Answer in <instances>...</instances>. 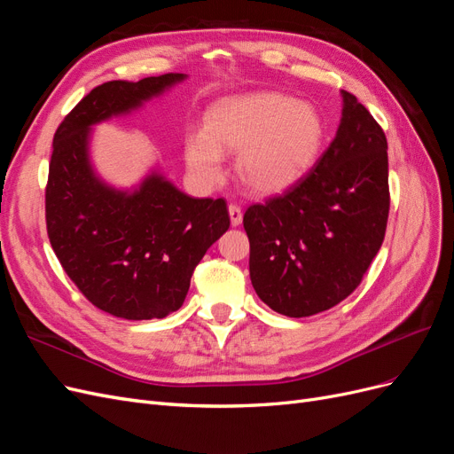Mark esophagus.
<instances>
[{"label":"esophagus","mask_w":454,"mask_h":454,"mask_svg":"<svg viewBox=\"0 0 454 454\" xmlns=\"http://www.w3.org/2000/svg\"><path fill=\"white\" fill-rule=\"evenodd\" d=\"M229 215H231V225L237 227L242 223V208L239 204H229Z\"/></svg>","instance_id":"esophagus-1"}]
</instances>
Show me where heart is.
Here are the masks:
<instances>
[{
	"label": "heart",
	"mask_w": 454,
	"mask_h": 454,
	"mask_svg": "<svg viewBox=\"0 0 454 454\" xmlns=\"http://www.w3.org/2000/svg\"><path fill=\"white\" fill-rule=\"evenodd\" d=\"M324 125L316 109L278 92H254L217 102L206 132L187 138L189 168L204 182L222 176V153L239 155L246 189L277 195L295 185L318 159Z\"/></svg>",
	"instance_id": "b5f03b06"
}]
</instances>
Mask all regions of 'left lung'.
Returning <instances> with one entry per match:
<instances>
[{
	"mask_svg": "<svg viewBox=\"0 0 454 454\" xmlns=\"http://www.w3.org/2000/svg\"><path fill=\"white\" fill-rule=\"evenodd\" d=\"M337 136L314 168L244 214L259 299L290 318L318 314L360 286L388 223V144L356 96L342 90Z\"/></svg>",
	"mask_w": 454,
	"mask_h": 454,
	"instance_id": "8db88e82",
	"label": "left lung"
}]
</instances>
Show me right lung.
<instances>
[{
	"label": "right lung",
	"mask_w": 454,
	"mask_h": 454,
	"mask_svg": "<svg viewBox=\"0 0 454 454\" xmlns=\"http://www.w3.org/2000/svg\"><path fill=\"white\" fill-rule=\"evenodd\" d=\"M184 77L107 81L54 132L45 187L51 246L79 292L117 318H164L180 309L195 267L231 225L223 199H193L159 174L129 195L90 168V125L130 112Z\"/></svg>",
	"instance_id": "1"
}]
</instances>
